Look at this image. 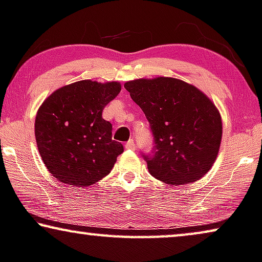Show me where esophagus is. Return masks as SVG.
I'll use <instances>...</instances> for the list:
<instances>
[{
  "label": "esophagus",
  "mask_w": 262,
  "mask_h": 262,
  "mask_svg": "<svg viewBox=\"0 0 262 262\" xmlns=\"http://www.w3.org/2000/svg\"><path fill=\"white\" fill-rule=\"evenodd\" d=\"M124 147H126V149H135V142L134 140H129L126 144H124Z\"/></svg>",
  "instance_id": "34e87169"
}]
</instances>
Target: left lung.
<instances>
[{
    "label": "left lung",
    "instance_id": "left-lung-1",
    "mask_svg": "<svg viewBox=\"0 0 262 262\" xmlns=\"http://www.w3.org/2000/svg\"><path fill=\"white\" fill-rule=\"evenodd\" d=\"M124 88L142 109L155 141L148 170L169 185L201 179L215 162L222 138L220 112L195 85L174 77L128 81Z\"/></svg>",
    "mask_w": 262,
    "mask_h": 262
}]
</instances>
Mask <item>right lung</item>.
<instances>
[{
    "instance_id": "right-lung-1",
    "label": "right lung",
    "mask_w": 262,
    "mask_h": 262,
    "mask_svg": "<svg viewBox=\"0 0 262 262\" xmlns=\"http://www.w3.org/2000/svg\"><path fill=\"white\" fill-rule=\"evenodd\" d=\"M120 91L118 81L82 80L56 89L38 108V153L57 181L88 187L111 173L123 146L112 139V123L102 112Z\"/></svg>"
}]
</instances>
